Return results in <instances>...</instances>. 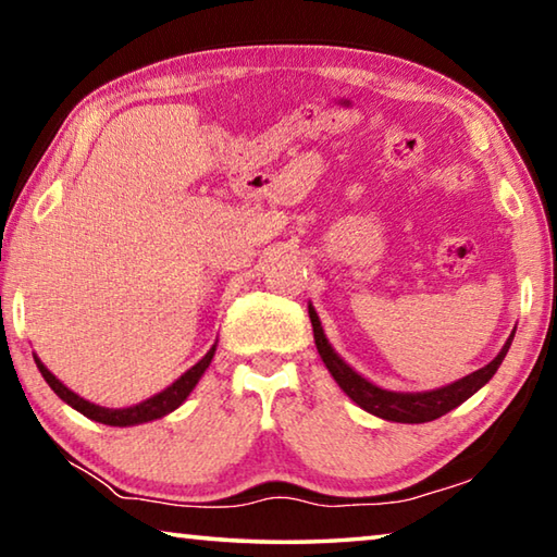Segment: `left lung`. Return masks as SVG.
<instances>
[{
	"instance_id": "1",
	"label": "left lung",
	"mask_w": 557,
	"mask_h": 557,
	"mask_svg": "<svg viewBox=\"0 0 557 557\" xmlns=\"http://www.w3.org/2000/svg\"><path fill=\"white\" fill-rule=\"evenodd\" d=\"M309 319H312L317 351H319V356H322V361L326 363L329 373L334 375V381L342 385V391L356 405H361L366 412L379 414V418L393 420V422H430V420L442 418V414L449 410H455L457 405L471 398V395L482 388L484 383L492 381V375L496 373L498 366H502L508 346H511V342H513V334H511L508 336L506 346L498 351V356L492 363H486L484 369L465 375L461 381L445 385V388L428 391V393H393V391H383V388H379V385H373L371 381L361 379V375H358L351 366L344 361V358H338L332 344L326 342L322 322H319V317L312 307H309Z\"/></svg>"
}]
</instances>
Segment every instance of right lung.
<instances>
[{
	"mask_svg": "<svg viewBox=\"0 0 557 557\" xmlns=\"http://www.w3.org/2000/svg\"><path fill=\"white\" fill-rule=\"evenodd\" d=\"M215 354V346L211 348L209 354H206L199 363L191 366L182 379L174 381L172 385H169L166 391L157 393L154 398H149L145 403L139 405H132V408H122V410H112V408H100V405L96 403H88L83 400L81 395H75L73 391L65 388V385L55 379V375L46 369V366L39 361V358L34 356L36 366H39V371L44 375V381L51 385V391L59 395L61 400H65L71 405V408H75L78 412L86 414V418L96 420V422H102V425H112V428H127V425H139V422H149V420H157V418H164V414H169L172 410H176L178 405H182L186 400V395L191 393L196 388V383H199V379L203 375V371L209 369L211 358Z\"/></svg>",
	"mask_w": 557,
	"mask_h": 557,
	"instance_id": "1",
	"label": "right lung"
}]
</instances>
